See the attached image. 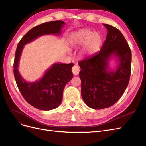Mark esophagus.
<instances>
[{
    "mask_svg": "<svg viewBox=\"0 0 146 146\" xmlns=\"http://www.w3.org/2000/svg\"><path fill=\"white\" fill-rule=\"evenodd\" d=\"M72 72L75 76L78 75L79 74V72H80V68H79V66L78 65H74L72 68Z\"/></svg>",
    "mask_w": 146,
    "mask_h": 146,
    "instance_id": "obj_1",
    "label": "esophagus"
}]
</instances>
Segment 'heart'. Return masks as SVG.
I'll return each mask as SVG.
<instances>
[{"label": "heart", "instance_id": "1", "mask_svg": "<svg viewBox=\"0 0 146 146\" xmlns=\"http://www.w3.org/2000/svg\"><path fill=\"white\" fill-rule=\"evenodd\" d=\"M69 41L74 47L83 45L80 55L82 56H87L96 54L99 50L103 41V37L99 32H94L88 29H82L70 34Z\"/></svg>", "mask_w": 146, "mask_h": 146}]
</instances>
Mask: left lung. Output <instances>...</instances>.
I'll return each instance as SVG.
<instances>
[{"label":"left lung","instance_id":"1","mask_svg":"<svg viewBox=\"0 0 146 146\" xmlns=\"http://www.w3.org/2000/svg\"><path fill=\"white\" fill-rule=\"evenodd\" d=\"M108 33L100 50L79 61L82 81V96L88 107L100 110L117 102L129 85L131 52L122 33L116 27L104 24ZM111 58L118 62L115 70L109 63Z\"/></svg>","mask_w":146,"mask_h":146}]
</instances>
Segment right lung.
Listing matches in <instances>:
<instances>
[{
  "label": "right lung",
  "instance_id": "right-lung-1",
  "mask_svg": "<svg viewBox=\"0 0 146 146\" xmlns=\"http://www.w3.org/2000/svg\"><path fill=\"white\" fill-rule=\"evenodd\" d=\"M66 24L63 21H54L32 28L18 43L14 61V76L16 84L27 102L39 110H51L58 107L63 99L64 88L73 77L74 64L54 63L46 70L44 76L33 82L25 81L18 70L20 58L24 46L45 35H60Z\"/></svg>",
  "mask_w": 146,
  "mask_h": 146
}]
</instances>
